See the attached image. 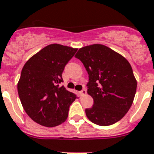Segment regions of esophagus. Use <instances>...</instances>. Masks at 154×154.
<instances>
[{
  "instance_id": "1",
  "label": "esophagus",
  "mask_w": 154,
  "mask_h": 154,
  "mask_svg": "<svg viewBox=\"0 0 154 154\" xmlns=\"http://www.w3.org/2000/svg\"><path fill=\"white\" fill-rule=\"evenodd\" d=\"M79 95H80V97H83V96H84V95L87 93L86 88H83L81 91H79Z\"/></svg>"
}]
</instances>
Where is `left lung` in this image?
<instances>
[{"label": "left lung", "instance_id": "8db88e82", "mask_svg": "<svg viewBox=\"0 0 154 154\" xmlns=\"http://www.w3.org/2000/svg\"><path fill=\"white\" fill-rule=\"evenodd\" d=\"M75 57L88 74V93L94 101L85 109L88 119L104 127L119 121L132 105L137 86L130 63L102 45L84 47Z\"/></svg>", "mask_w": 154, "mask_h": 154}]
</instances>
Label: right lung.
I'll list each match as a JSON object with an SVG mask.
<instances>
[{
	"label": "right lung",
	"mask_w": 154,
	"mask_h": 154,
	"mask_svg": "<svg viewBox=\"0 0 154 154\" xmlns=\"http://www.w3.org/2000/svg\"><path fill=\"white\" fill-rule=\"evenodd\" d=\"M76 48L58 44L42 48L25 63L18 84V92L24 110L35 122L56 127L66 121L69 107L76 98L60 84L66 65Z\"/></svg>",
	"instance_id": "1"
}]
</instances>
